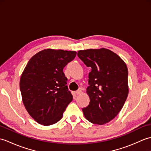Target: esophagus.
Returning <instances> with one entry per match:
<instances>
[{"label":"esophagus","instance_id":"1","mask_svg":"<svg viewBox=\"0 0 151 151\" xmlns=\"http://www.w3.org/2000/svg\"><path fill=\"white\" fill-rule=\"evenodd\" d=\"M82 93V89H78L77 91H76V92H75V93H76V95H80Z\"/></svg>","mask_w":151,"mask_h":151}]
</instances>
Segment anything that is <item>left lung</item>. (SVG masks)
<instances>
[{"mask_svg": "<svg viewBox=\"0 0 151 151\" xmlns=\"http://www.w3.org/2000/svg\"><path fill=\"white\" fill-rule=\"evenodd\" d=\"M78 58L90 67L87 93L90 102L82 108L87 120L104 124L123 108L129 94L128 69L117 54L106 49L79 51Z\"/></svg>", "mask_w": 151, "mask_h": 151, "instance_id": "1", "label": "left lung"}]
</instances>
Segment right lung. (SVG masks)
<instances>
[{"instance_id": "1", "label": "right lung", "mask_w": 151, "mask_h": 151, "mask_svg": "<svg viewBox=\"0 0 151 151\" xmlns=\"http://www.w3.org/2000/svg\"><path fill=\"white\" fill-rule=\"evenodd\" d=\"M76 55L74 51L45 49L28 62L20 90L27 111L38 123L48 126L57 123L72 101L63 69Z\"/></svg>"}]
</instances>
